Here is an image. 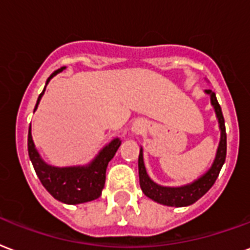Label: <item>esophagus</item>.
Listing matches in <instances>:
<instances>
[{"label": "esophagus", "mask_w": 250, "mask_h": 250, "mask_svg": "<svg viewBox=\"0 0 250 250\" xmlns=\"http://www.w3.org/2000/svg\"><path fill=\"white\" fill-rule=\"evenodd\" d=\"M132 129L135 131V132H140L143 129V123H135L132 127Z\"/></svg>", "instance_id": "1"}]
</instances>
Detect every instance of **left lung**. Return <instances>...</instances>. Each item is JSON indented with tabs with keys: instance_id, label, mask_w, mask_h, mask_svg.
<instances>
[{
	"instance_id": "left-lung-1",
	"label": "left lung",
	"mask_w": 250,
	"mask_h": 250,
	"mask_svg": "<svg viewBox=\"0 0 250 250\" xmlns=\"http://www.w3.org/2000/svg\"><path fill=\"white\" fill-rule=\"evenodd\" d=\"M206 94H208L209 98H211V104L215 108V114H216V118L219 121V128H220V143H219L214 164L211 165V167L206 171L203 176L199 177L198 180H195L191 184L180 186V188H167V186H160V185L155 184L146 174L144 160H143V149H140V155H139L140 188H142L143 193L146 194L148 198H150L152 201L161 203V205L171 206V207H185V206L193 205L212 188V185L215 184V181L218 178L223 164L226 161L227 155L226 125H224L222 107L216 100L215 93L212 90H206Z\"/></svg>"
}]
</instances>
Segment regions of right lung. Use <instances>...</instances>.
Instances as JSON below:
<instances>
[{"instance_id": "1", "label": "right lung", "mask_w": 250, "mask_h": 250, "mask_svg": "<svg viewBox=\"0 0 250 250\" xmlns=\"http://www.w3.org/2000/svg\"><path fill=\"white\" fill-rule=\"evenodd\" d=\"M62 69H65V66L55 70L47 80L45 86L49 83V80L52 79L53 76H56L57 73H60ZM45 86L39 95L38 101H36L34 111L36 110L42 97L44 94ZM121 143V139H114L112 142H110L107 146H104V149H101L100 153L95 156V159L89 165L57 167L44 163V160L42 159L41 155L38 153L35 144L32 142L31 125H30L27 148L28 156H30V160L34 165L36 176L39 177V180L45 188V190L55 199L62 202V203L79 205V203L94 201V199L101 197L102 188L104 186V181H106V169H107L110 160L117 153Z\"/></svg>"}]
</instances>
